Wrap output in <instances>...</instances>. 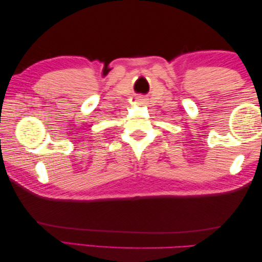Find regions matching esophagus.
Listing matches in <instances>:
<instances>
[{"instance_id": "1", "label": "esophagus", "mask_w": 262, "mask_h": 262, "mask_svg": "<svg viewBox=\"0 0 262 262\" xmlns=\"http://www.w3.org/2000/svg\"><path fill=\"white\" fill-rule=\"evenodd\" d=\"M139 101H140L141 103H143V102H144V98H141V97H140V98H139Z\"/></svg>"}]
</instances>
